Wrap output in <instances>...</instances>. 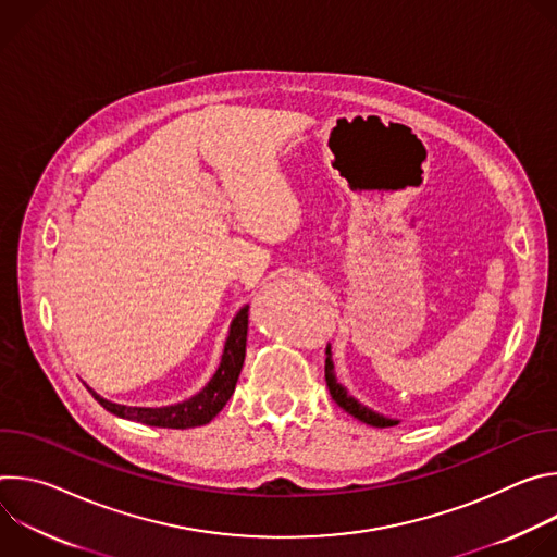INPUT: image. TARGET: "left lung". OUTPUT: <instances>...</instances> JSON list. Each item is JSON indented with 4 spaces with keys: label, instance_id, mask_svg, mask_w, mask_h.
I'll list each match as a JSON object with an SVG mask.
<instances>
[{
    "label": "left lung",
    "instance_id": "8db88e82",
    "mask_svg": "<svg viewBox=\"0 0 557 557\" xmlns=\"http://www.w3.org/2000/svg\"><path fill=\"white\" fill-rule=\"evenodd\" d=\"M326 355H329V357H326V385H329V389H331L333 401H335L342 410H346L348 414H352L355 419H359L361 423H368V425H372V428H389V425H396V421L385 419V417H381V414H376V412L363 408L357 399H352V396L346 392V387H342V385L337 383V376H335V372H333L331 348H326Z\"/></svg>",
    "mask_w": 557,
    "mask_h": 557
}]
</instances>
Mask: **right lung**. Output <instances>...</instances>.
Here are the masks:
<instances>
[{"mask_svg":"<svg viewBox=\"0 0 557 557\" xmlns=\"http://www.w3.org/2000/svg\"><path fill=\"white\" fill-rule=\"evenodd\" d=\"M247 333H249V306L243 308L235 314V320L231 324L222 361L213 374V379L205 385L202 392H198L191 399L178 404V406H168V408H129V406H119L112 401H106L103 396H99L92 387L90 394L95 399L112 414L129 421H138L151 428H170V430H189L198 425H207L231 399V394L235 389L237 376H240L245 355H247Z\"/></svg>","mask_w":557,"mask_h":557,"instance_id":"right-lung-1","label":"right lung"}]
</instances>
